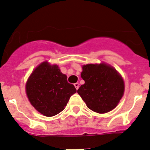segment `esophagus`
<instances>
[{
	"label": "esophagus",
	"instance_id": "esophagus-1",
	"mask_svg": "<svg viewBox=\"0 0 150 150\" xmlns=\"http://www.w3.org/2000/svg\"><path fill=\"white\" fill-rule=\"evenodd\" d=\"M74 86H75V88H76L77 90H78V89L79 88V83H75L74 84Z\"/></svg>",
	"mask_w": 150,
	"mask_h": 150
}]
</instances>
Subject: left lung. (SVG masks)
I'll return each mask as SVG.
<instances>
[{
    "mask_svg": "<svg viewBox=\"0 0 150 150\" xmlns=\"http://www.w3.org/2000/svg\"><path fill=\"white\" fill-rule=\"evenodd\" d=\"M81 85L78 93L90 110L106 113L115 108L123 96L124 81L114 67L105 63L83 66Z\"/></svg>",
    "mask_w": 150,
    "mask_h": 150,
    "instance_id": "left-lung-1",
    "label": "left lung"
}]
</instances>
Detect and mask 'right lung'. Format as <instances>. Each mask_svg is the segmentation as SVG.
<instances>
[{
  "label": "right lung",
  "mask_w": 150,
  "mask_h": 150,
  "mask_svg": "<svg viewBox=\"0 0 150 150\" xmlns=\"http://www.w3.org/2000/svg\"><path fill=\"white\" fill-rule=\"evenodd\" d=\"M26 93L36 110L46 117L61 112L76 88L57 64L44 62L34 69L27 81Z\"/></svg>",
  "instance_id": "obj_1"
}]
</instances>
